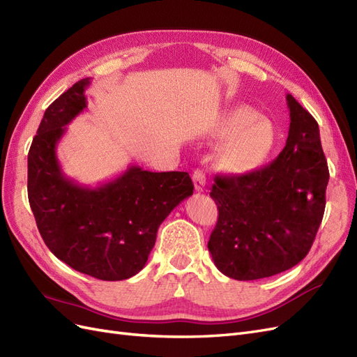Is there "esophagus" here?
Segmentation results:
<instances>
[{"label": "esophagus", "instance_id": "34e87169", "mask_svg": "<svg viewBox=\"0 0 357 357\" xmlns=\"http://www.w3.org/2000/svg\"><path fill=\"white\" fill-rule=\"evenodd\" d=\"M193 185H195L197 192H202L205 188V172L202 169H195L192 174Z\"/></svg>", "mask_w": 357, "mask_h": 357}]
</instances>
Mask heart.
I'll return each mask as SVG.
<instances>
[{
  "label": "heart",
  "instance_id": "b5f03b06",
  "mask_svg": "<svg viewBox=\"0 0 357 357\" xmlns=\"http://www.w3.org/2000/svg\"><path fill=\"white\" fill-rule=\"evenodd\" d=\"M210 137L225 142L218 155L219 168L229 176H245L271 153L277 135L271 121L259 117L252 107L236 104L215 119Z\"/></svg>",
  "mask_w": 357,
  "mask_h": 357
}]
</instances>
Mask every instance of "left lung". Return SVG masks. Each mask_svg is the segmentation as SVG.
<instances>
[{
    "instance_id": "1",
    "label": "left lung",
    "mask_w": 357,
    "mask_h": 357,
    "mask_svg": "<svg viewBox=\"0 0 357 357\" xmlns=\"http://www.w3.org/2000/svg\"><path fill=\"white\" fill-rule=\"evenodd\" d=\"M284 149L268 167L245 176H215L210 197L219 219L208 250L235 280L283 273L307 256L323 219L329 169L312 117L290 93Z\"/></svg>"
}]
</instances>
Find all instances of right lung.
<instances>
[{"mask_svg": "<svg viewBox=\"0 0 357 357\" xmlns=\"http://www.w3.org/2000/svg\"><path fill=\"white\" fill-rule=\"evenodd\" d=\"M91 79L53 101L28 153V198L49 250L75 271L105 282L144 268L159 225L193 193L188 172H152L137 165L96 188L82 186L61 168L56 146L86 109Z\"/></svg>", "mask_w": 357, "mask_h": 357, "instance_id": "add662e5", "label": "right lung"}]
</instances>
